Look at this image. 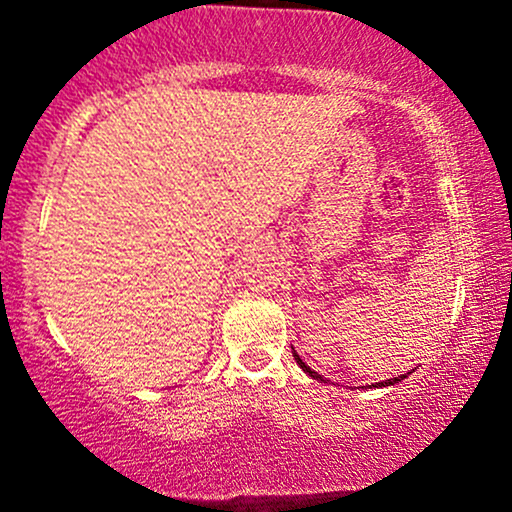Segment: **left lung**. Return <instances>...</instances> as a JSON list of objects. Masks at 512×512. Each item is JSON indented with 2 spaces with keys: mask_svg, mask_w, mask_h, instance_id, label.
Masks as SVG:
<instances>
[{
  "mask_svg": "<svg viewBox=\"0 0 512 512\" xmlns=\"http://www.w3.org/2000/svg\"><path fill=\"white\" fill-rule=\"evenodd\" d=\"M293 358H296V363H298V366H301V368L305 370V373H308V375H310V378H315V380H325V378H322V375H320V373H315V370H313V368H310V366H308V363H303V358H301V356H298V351H296V349H293ZM407 375H409V373H404V375H397V378L383 380V383H375L373 387H390V385H397V383H402V380H404V378H407Z\"/></svg>",
  "mask_w": 512,
  "mask_h": 512,
  "instance_id": "obj_1",
  "label": "left lung"
}]
</instances>
